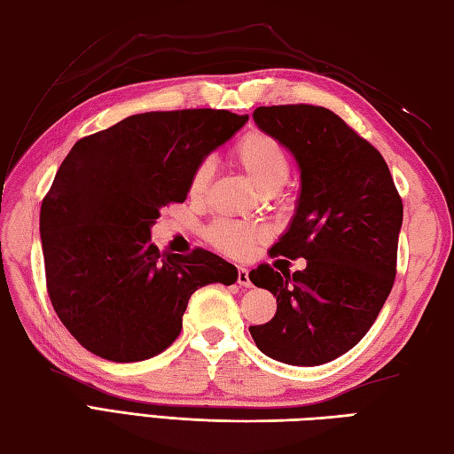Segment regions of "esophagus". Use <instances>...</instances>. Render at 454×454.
I'll use <instances>...</instances> for the list:
<instances>
[{"label": "esophagus", "mask_w": 454, "mask_h": 454, "mask_svg": "<svg viewBox=\"0 0 454 454\" xmlns=\"http://www.w3.org/2000/svg\"><path fill=\"white\" fill-rule=\"evenodd\" d=\"M238 285L246 288L252 286V278H249V271L246 267H238Z\"/></svg>", "instance_id": "obj_1"}]
</instances>
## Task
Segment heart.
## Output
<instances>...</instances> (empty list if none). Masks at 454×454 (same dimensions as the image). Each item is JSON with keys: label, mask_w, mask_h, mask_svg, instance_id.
<instances>
[{"label": "heart", "mask_w": 454, "mask_h": 454, "mask_svg": "<svg viewBox=\"0 0 454 454\" xmlns=\"http://www.w3.org/2000/svg\"><path fill=\"white\" fill-rule=\"evenodd\" d=\"M230 158L254 181V185L263 195H278V189L285 185L288 176H291L288 153L278 140L263 130H249L244 134L230 150ZM210 177V163L200 161L189 177L187 192L191 200H202V197L207 195ZM265 230L262 226L236 220H218L207 230L208 244L218 252L232 257L249 254L252 247L262 242Z\"/></svg>", "instance_id": "b5f03b06"}]
</instances>
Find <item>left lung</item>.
<instances>
[{
  "mask_svg": "<svg viewBox=\"0 0 454 454\" xmlns=\"http://www.w3.org/2000/svg\"><path fill=\"white\" fill-rule=\"evenodd\" d=\"M257 127L294 153L302 189L275 255L306 259L302 271L262 263L249 273L277 296L255 345L286 364L330 363L371 330L396 278L403 205L387 161L341 117L317 105L254 111Z\"/></svg>",
  "mask_w": 454,
  "mask_h": 454,
  "instance_id": "obj_1",
  "label": "left lung"
}]
</instances>
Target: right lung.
<instances>
[{
    "label": "right lung",
    "instance_id": "1",
    "mask_svg": "<svg viewBox=\"0 0 454 454\" xmlns=\"http://www.w3.org/2000/svg\"><path fill=\"white\" fill-rule=\"evenodd\" d=\"M246 121L216 109L152 111L74 144L43 199L41 238L54 312L85 349L114 363L156 356L177 340L197 288L236 283V267L207 249L160 252L150 228Z\"/></svg>",
    "mask_w": 454,
    "mask_h": 454
}]
</instances>
